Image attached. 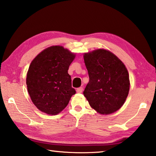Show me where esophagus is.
Returning a JSON list of instances; mask_svg holds the SVG:
<instances>
[{
    "label": "esophagus",
    "mask_w": 156,
    "mask_h": 156,
    "mask_svg": "<svg viewBox=\"0 0 156 156\" xmlns=\"http://www.w3.org/2000/svg\"><path fill=\"white\" fill-rule=\"evenodd\" d=\"M83 88L82 87H79L77 89H76V92H77V93H78V94L82 93V92H83Z\"/></svg>",
    "instance_id": "1"
}]
</instances>
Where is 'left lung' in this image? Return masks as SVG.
<instances>
[{
  "label": "left lung",
  "mask_w": 156,
  "mask_h": 156,
  "mask_svg": "<svg viewBox=\"0 0 156 156\" xmlns=\"http://www.w3.org/2000/svg\"><path fill=\"white\" fill-rule=\"evenodd\" d=\"M83 58L89 77L83 94L89 105L102 115L117 112L125 102L130 88L125 64L105 49L84 53Z\"/></svg>",
  "instance_id": "8db88e82"
}]
</instances>
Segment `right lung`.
I'll return each instance as SVG.
<instances>
[{
  "mask_svg": "<svg viewBox=\"0 0 156 156\" xmlns=\"http://www.w3.org/2000/svg\"><path fill=\"white\" fill-rule=\"evenodd\" d=\"M76 56L62 46L54 45L43 50L31 61L26 84L31 101L41 112L58 114L76 94L68 73Z\"/></svg>",
  "mask_w": 156,
  "mask_h": 156,
  "instance_id": "add662e5",
  "label": "right lung"
}]
</instances>
